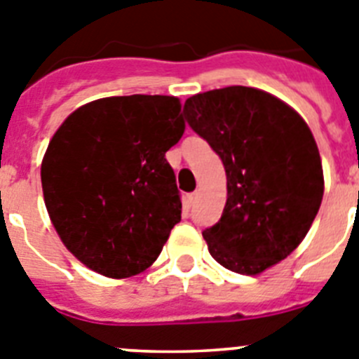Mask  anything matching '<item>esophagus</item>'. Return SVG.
Instances as JSON below:
<instances>
[{
    "label": "esophagus",
    "instance_id": "1",
    "mask_svg": "<svg viewBox=\"0 0 359 359\" xmlns=\"http://www.w3.org/2000/svg\"><path fill=\"white\" fill-rule=\"evenodd\" d=\"M196 199H198V192H190V194H187V205L192 207L196 203Z\"/></svg>",
    "mask_w": 359,
    "mask_h": 359
}]
</instances>
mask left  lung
<instances>
[{
    "instance_id": "obj_1",
    "label": "left lung",
    "mask_w": 359,
    "mask_h": 359,
    "mask_svg": "<svg viewBox=\"0 0 359 359\" xmlns=\"http://www.w3.org/2000/svg\"><path fill=\"white\" fill-rule=\"evenodd\" d=\"M187 122L217 152L226 172L221 219L203 231L226 269L257 275L302 243L323 198L313 133L293 107L246 86L187 98Z\"/></svg>"
}]
</instances>
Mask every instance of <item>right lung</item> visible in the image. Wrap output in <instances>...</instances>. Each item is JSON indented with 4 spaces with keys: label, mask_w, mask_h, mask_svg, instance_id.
Returning a JSON list of instances; mask_svg holds the SVG:
<instances>
[{
    "label": "right lung",
    "mask_w": 359,
    "mask_h": 359,
    "mask_svg": "<svg viewBox=\"0 0 359 359\" xmlns=\"http://www.w3.org/2000/svg\"><path fill=\"white\" fill-rule=\"evenodd\" d=\"M180 98H98L57 129L41 165L44 205L66 248L109 278L156 261L182 199L165 152L185 131Z\"/></svg>",
    "instance_id": "add662e5"
}]
</instances>
